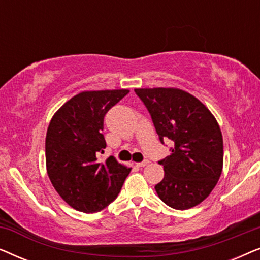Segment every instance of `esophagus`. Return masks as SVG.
I'll return each instance as SVG.
<instances>
[{
    "label": "esophagus",
    "mask_w": 260,
    "mask_h": 260,
    "mask_svg": "<svg viewBox=\"0 0 260 260\" xmlns=\"http://www.w3.org/2000/svg\"><path fill=\"white\" fill-rule=\"evenodd\" d=\"M149 163H150V161H149V159H144V161L138 162L137 166H138V167H145V166H148Z\"/></svg>",
    "instance_id": "1"
}]
</instances>
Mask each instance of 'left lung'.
<instances>
[{
	"label": "left lung",
	"mask_w": 260,
	"mask_h": 260,
	"mask_svg": "<svg viewBox=\"0 0 260 260\" xmlns=\"http://www.w3.org/2000/svg\"><path fill=\"white\" fill-rule=\"evenodd\" d=\"M150 113L159 141L174 142L158 161L165 177L155 186L169 207L188 209L205 200L222 172L223 143L219 124L194 95L179 88H136Z\"/></svg>",
	"instance_id": "8db88e82"
}]
</instances>
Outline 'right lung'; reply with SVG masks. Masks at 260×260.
<instances>
[{"instance_id": "add662e5", "label": "right lung", "mask_w": 260, "mask_h": 260, "mask_svg": "<svg viewBox=\"0 0 260 260\" xmlns=\"http://www.w3.org/2000/svg\"><path fill=\"white\" fill-rule=\"evenodd\" d=\"M129 90L85 91L66 102L49 123L46 167L58 194L77 211L95 213L119 194L131 168L113 156L99 161L106 142L104 117Z\"/></svg>"}]
</instances>
